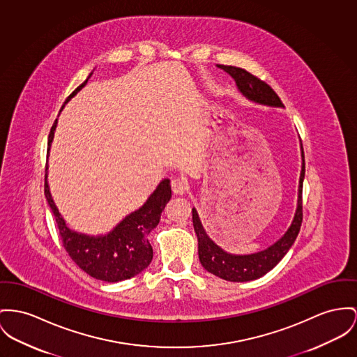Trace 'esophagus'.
<instances>
[{"mask_svg":"<svg viewBox=\"0 0 357 357\" xmlns=\"http://www.w3.org/2000/svg\"><path fill=\"white\" fill-rule=\"evenodd\" d=\"M188 190V184L184 178H180V177H174L172 180V190L176 193V195H183L185 190Z\"/></svg>","mask_w":357,"mask_h":357,"instance_id":"esophagus-1","label":"esophagus"}]
</instances>
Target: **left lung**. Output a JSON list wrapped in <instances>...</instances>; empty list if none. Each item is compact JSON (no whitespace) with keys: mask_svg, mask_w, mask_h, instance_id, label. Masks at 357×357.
<instances>
[{"mask_svg":"<svg viewBox=\"0 0 357 357\" xmlns=\"http://www.w3.org/2000/svg\"><path fill=\"white\" fill-rule=\"evenodd\" d=\"M218 68H220L222 70H225L234 78L238 91L248 100L262 105H268V107L284 108L282 100L279 98V96L276 95V92L256 75L236 66L219 65ZM301 151H302V170H301V178H299V190H298V204H296L294 219L291 222V226L285 231L284 236L261 252L252 253V255H231L225 252L207 236L196 208H192L193 229L199 242L197 243L199 260L206 271L227 282H238V283L250 282L268 273L284 257L299 234L302 219H303L302 188H303V178H305V153H303L302 143H301Z\"/></svg>","mask_w":357,"mask_h":357,"instance_id":"obj_1","label":"left lung"}]
</instances>
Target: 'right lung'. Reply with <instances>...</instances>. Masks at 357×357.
Returning a JSON list of instances; mask_svg holds the SVG:
<instances>
[{"label":"right lung","mask_w":357,"mask_h":357,"mask_svg":"<svg viewBox=\"0 0 357 357\" xmlns=\"http://www.w3.org/2000/svg\"><path fill=\"white\" fill-rule=\"evenodd\" d=\"M91 75L92 73L89 77ZM88 78L66 98L65 104L86 85ZM55 127L56 120L52 124L48 135V151L54 139ZM45 196L55 216L63 246L73 261L93 279L116 283L141 273L153 260V248L147 236L160 223L161 213L172 197V190L170 180L164 178L141 208L127 215L108 234L96 237L77 233L68 227L51 197L47 173L45 181Z\"/></svg>","instance_id":"add662e5"}]
</instances>
